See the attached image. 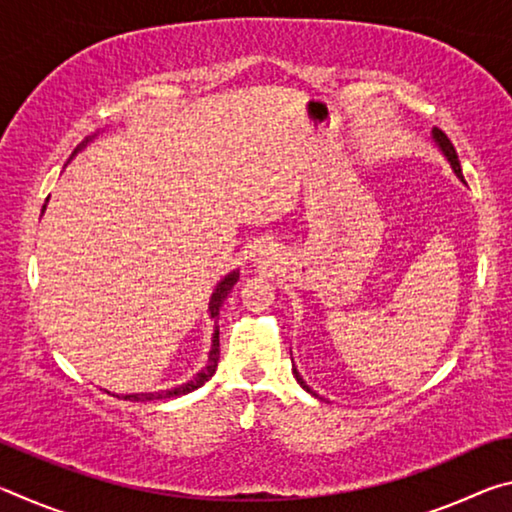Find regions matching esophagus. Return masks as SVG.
<instances>
[{"label": "esophagus", "mask_w": 512, "mask_h": 512, "mask_svg": "<svg viewBox=\"0 0 512 512\" xmlns=\"http://www.w3.org/2000/svg\"><path fill=\"white\" fill-rule=\"evenodd\" d=\"M268 255H271V253H268L266 246H259V248H257V257H259V259H268Z\"/></svg>", "instance_id": "esophagus-1"}]
</instances>
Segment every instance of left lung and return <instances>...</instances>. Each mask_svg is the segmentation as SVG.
<instances>
[{"label":"left lung","mask_w":512,"mask_h":512,"mask_svg":"<svg viewBox=\"0 0 512 512\" xmlns=\"http://www.w3.org/2000/svg\"><path fill=\"white\" fill-rule=\"evenodd\" d=\"M431 135H433V142H436L438 144V149L440 151H443V155H445V158L449 160V164H452V169H454V173H456V176L458 178H461L463 180V183H465V178H463V171H461V162H458V155H456V149H454V144L452 142H449V137L443 133V131H440V128H433V131H431ZM293 375H296V379H298V384L302 386V388H305V391L307 393H311V395H316L314 391H311V388L305 384V379H302L300 377V372L296 370V366H293ZM318 397V395H316Z\"/></svg>","instance_id":"obj_1"}]
</instances>
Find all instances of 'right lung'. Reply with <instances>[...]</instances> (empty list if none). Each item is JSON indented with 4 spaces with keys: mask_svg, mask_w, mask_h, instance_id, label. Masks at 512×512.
<instances>
[{
    "mask_svg": "<svg viewBox=\"0 0 512 512\" xmlns=\"http://www.w3.org/2000/svg\"><path fill=\"white\" fill-rule=\"evenodd\" d=\"M94 137V135H92ZM92 137H88L79 149L74 151V155L79 153L85 144H88ZM45 210V207H42ZM239 280V273L232 271L223 277V280L216 284V289L212 293V300H210V318H214V336H212V350H210V357H207V366L196 372L194 379H189L187 384H180L176 388H169V391H158V393H133V395H121L124 400H131V402H155V400H169V397H180V395H187L196 391V388H201L205 381H210L212 375L216 372V363H219V327H216V316H219V311L223 307V300L228 298V293L232 291V287H235ZM119 397V395H117Z\"/></svg>",
    "mask_w": 512,
    "mask_h": 512,
    "instance_id": "add662e5",
    "label": "right lung"
}]
</instances>
